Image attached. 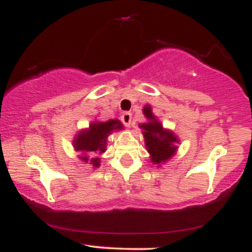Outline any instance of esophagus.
I'll list each match as a JSON object with an SVG mask.
<instances>
[{
  "label": "esophagus",
  "instance_id": "34e87169",
  "mask_svg": "<svg viewBox=\"0 0 252 252\" xmlns=\"http://www.w3.org/2000/svg\"><path fill=\"white\" fill-rule=\"evenodd\" d=\"M122 122H123V124L126 126H130V124H131V118H132V116H131V114H130V112H124V114L122 115Z\"/></svg>",
  "mask_w": 252,
  "mask_h": 252
}]
</instances>
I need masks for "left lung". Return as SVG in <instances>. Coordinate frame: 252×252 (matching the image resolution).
Wrapping results in <instances>:
<instances>
[{
	"mask_svg": "<svg viewBox=\"0 0 252 252\" xmlns=\"http://www.w3.org/2000/svg\"><path fill=\"white\" fill-rule=\"evenodd\" d=\"M143 112L150 121L148 123H143L140 126L144 130V141H146L147 149L152 155V161L155 164L164 162L174 154L176 150L174 144L179 143L178 138L175 137L173 132L162 129L161 123H158L154 115L152 114L150 106H146Z\"/></svg>",
	"mask_w": 252,
	"mask_h": 252,
	"instance_id": "8db88e82",
	"label": "left lung"
}]
</instances>
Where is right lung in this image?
<instances>
[{
    "label": "right lung",
    "mask_w": 252,
    "mask_h": 252,
    "mask_svg": "<svg viewBox=\"0 0 252 252\" xmlns=\"http://www.w3.org/2000/svg\"><path fill=\"white\" fill-rule=\"evenodd\" d=\"M122 124L120 121L111 120L108 122L92 123L90 129L86 131L79 132L74 140V148L78 152L91 153V154H102L106 148V137L112 130L122 129ZM83 160L88 161V158H83ZM91 163L94 167L99 166V158H92Z\"/></svg>",
    "instance_id": "obj_1"
}]
</instances>
